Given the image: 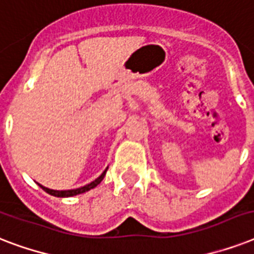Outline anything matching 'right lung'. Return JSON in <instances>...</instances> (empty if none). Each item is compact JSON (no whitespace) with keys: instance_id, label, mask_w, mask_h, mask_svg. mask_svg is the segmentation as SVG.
Returning <instances> with one entry per match:
<instances>
[{"instance_id":"1","label":"right lung","mask_w":254,"mask_h":254,"mask_svg":"<svg viewBox=\"0 0 254 254\" xmlns=\"http://www.w3.org/2000/svg\"><path fill=\"white\" fill-rule=\"evenodd\" d=\"M107 170L105 169V171H104L101 175H100L97 179H95L93 182H91L89 185H85L83 186V187H80V189H75V190H64V191H58V190H51V189H47V187H45V186L39 185V187H41L42 190H45L46 192L50 193V195H53V196H58V197H68V196H75V195H79V193H83L85 192V191H89V190L95 189L96 186L100 185V182L103 181L104 177H105V173H107Z\"/></svg>"}]
</instances>
